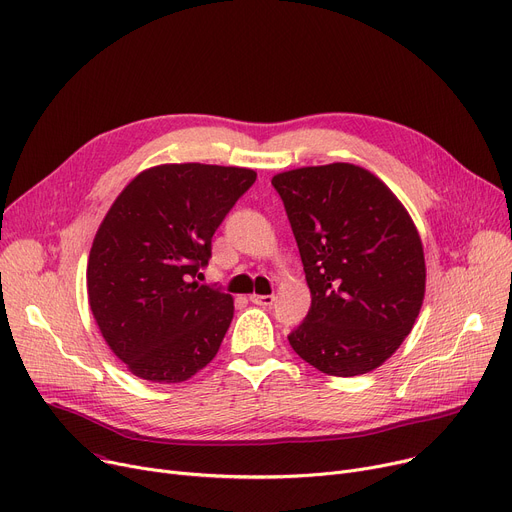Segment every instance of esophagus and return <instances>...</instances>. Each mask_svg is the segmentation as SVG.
I'll return each instance as SVG.
<instances>
[{"label": "esophagus", "mask_w": 512, "mask_h": 512, "mask_svg": "<svg viewBox=\"0 0 512 512\" xmlns=\"http://www.w3.org/2000/svg\"><path fill=\"white\" fill-rule=\"evenodd\" d=\"M250 302L256 304V306H273L275 295H258V293H252V295H250Z\"/></svg>", "instance_id": "34e87169"}]
</instances>
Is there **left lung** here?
<instances>
[{
    "instance_id": "8db88e82",
    "label": "left lung",
    "mask_w": 512,
    "mask_h": 512,
    "mask_svg": "<svg viewBox=\"0 0 512 512\" xmlns=\"http://www.w3.org/2000/svg\"><path fill=\"white\" fill-rule=\"evenodd\" d=\"M273 186L312 295L289 345L328 376L376 370L424 304V246L411 215L382 179L351 163L283 171Z\"/></svg>"
}]
</instances>
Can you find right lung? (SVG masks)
I'll return each instance as SVG.
<instances>
[{"mask_svg":"<svg viewBox=\"0 0 512 512\" xmlns=\"http://www.w3.org/2000/svg\"><path fill=\"white\" fill-rule=\"evenodd\" d=\"M254 182L246 167L165 163L140 171L107 210L88 254V306L134 376L184 382L217 355L233 297L196 277Z\"/></svg>","mask_w":512,"mask_h":512,"instance_id":"1","label":"right lung"}]
</instances>
